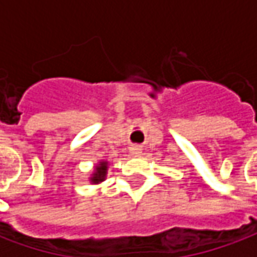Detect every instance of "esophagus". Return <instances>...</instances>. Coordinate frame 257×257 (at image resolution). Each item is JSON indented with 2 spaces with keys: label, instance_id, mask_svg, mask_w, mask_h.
Segmentation results:
<instances>
[{
  "label": "esophagus",
  "instance_id": "obj_1",
  "mask_svg": "<svg viewBox=\"0 0 257 257\" xmlns=\"http://www.w3.org/2000/svg\"><path fill=\"white\" fill-rule=\"evenodd\" d=\"M129 151H131L132 156H140V154H142V147H140V146H132V147L129 149Z\"/></svg>",
  "mask_w": 257,
  "mask_h": 257
}]
</instances>
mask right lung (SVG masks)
I'll return each mask as SVG.
<instances>
[{
    "label": "right lung",
    "instance_id": "add662e5",
    "mask_svg": "<svg viewBox=\"0 0 257 257\" xmlns=\"http://www.w3.org/2000/svg\"><path fill=\"white\" fill-rule=\"evenodd\" d=\"M107 169H108V162L104 161V160H101V161L97 162L95 167V171L90 175V183L99 184L101 183V182H104L107 176Z\"/></svg>",
    "mask_w": 257,
    "mask_h": 257
}]
</instances>
